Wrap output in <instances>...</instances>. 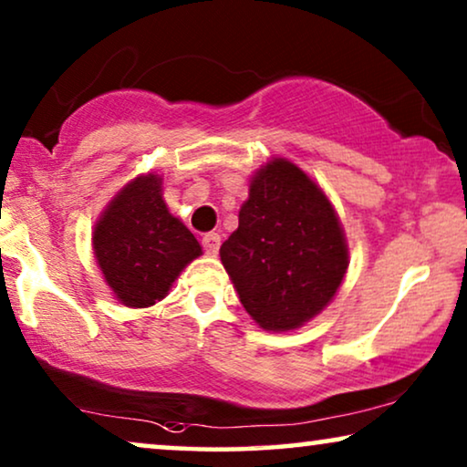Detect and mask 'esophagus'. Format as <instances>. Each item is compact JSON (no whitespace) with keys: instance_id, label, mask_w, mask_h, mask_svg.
Returning <instances> with one entry per match:
<instances>
[{"instance_id":"34e87169","label":"esophagus","mask_w":467,"mask_h":467,"mask_svg":"<svg viewBox=\"0 0 467 467\" xmlns=\"http://www.w3.org/2000/svg\"><path fill=\"white\" fill-rule=\"evenodd\" d=\"M202 244H203V251L208 254H216L219 253V246H221V235L219 234H206L202 238Z\"/></svg>"}]
</instances>
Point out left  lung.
<instances>
[{"mask_svg": "<svg viewBox=\"0 0 467 467\" xmlns=\"http://www.w3.org/2000/svg\"><path fill=\"white\" fill-rule=\"evenodd\" d=\"M238 229L221 261L259 327H302L331 302L348 267V248L323 189L286 159L251 178Z\"/></svg>", "mask_w": 467, "mask_h": 467, "instance_id": "1", "label": "left lung"}]
</instances>
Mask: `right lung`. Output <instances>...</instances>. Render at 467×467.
I'll list each match as a JSON object with an SVG mask.
<instances>
[{"mask_svg":"<svg viewBox=\"0 0 467 467\" xmlns=\"http://www.w3.org/2000/svg\"><path fill=\"white\" fill-rule=\"evenodd\" d=\"M163 178L142 174L108 203L93 229V253L114 297L130 308H146L168 296L200 242L163 202Z\"/></svg>","mask_w":467,"mask_h":467,"instance_id":"right-lung-1","label":"right lung"}]
</instances>
